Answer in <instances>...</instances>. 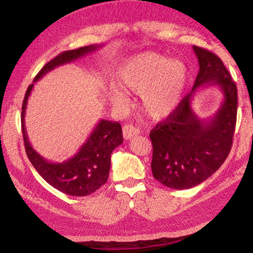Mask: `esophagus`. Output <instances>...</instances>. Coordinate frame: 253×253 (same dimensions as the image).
<instances>
[{"label": "esophagus", "mask_w": 253, "mask_h": 253, "mask_svg": "<svg viewBox=\"0 0 253 253\" xmlns=\"http://www.w3.org/2000/svg\"><path fill=\"white\" fill-rule=\"evenodd\" d=\"M139 132H140L139 129H137V128H135L132 125H126L123 128V135H124V138L126 140L131 139L132 137L139 135Z\"/></svg>", "instance_id": "1"}]
</instances>
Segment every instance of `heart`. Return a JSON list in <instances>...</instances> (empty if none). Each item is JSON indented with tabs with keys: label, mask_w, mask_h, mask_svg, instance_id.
<instances>
[{
	"label": "heart",
	"mask_w": 253,
	"mask_h": 253,
	"mask_svg": "<svg viewBox=\"0 0 253 253\" xmlns=\"http://www.w3.org/2000/svg\"><path fill=\"white\" fill-rule=\"evenodd\" d=\"M187 78V67L182 60L151 51L130 58L118 72L121 87L140 95L144 113L154 121H163L174 113L181 102ZM109 98L116 105L127 101L126 93L116 88L109 91Z\"/></svg>",
	"instance_id": "obj_1"
}]
</instances>
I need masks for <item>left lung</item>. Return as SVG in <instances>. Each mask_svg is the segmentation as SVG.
Returning a JSON list of instances; mask_svg holds the SVG:
<instances>
[{
	"instance_id": "left-lung-1",
	"label": "left lung",
	"mask_w": 253,
	"mask_h": 253,
	"mask_svg": "<svg viewBox=\"0 0 253 253\" xmlns=\"http://www.w3.org/2000/svg\"><path fill=\"white\" fill-rule=\"evenodd\" d=\"M193 50L200 66L193 88L149 134L154 177L174 190L199 185L220 169L231 151L237 123L238 91L229 71L216 54L196 45ZM209 85L219 86L224 100L212 118L201 120L191 101L201 87Z\"/></svg>"
}]
</instances>
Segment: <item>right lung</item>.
I'll use <instances>...</instances> for the list:
<instances>
[{
    "label": "right lung",
    "mask_w": 253,
    "mask_h": 253,
    "mask_svg": "<svg viewBox=\"0 0 253 253\" xmlns=\"http://www.w3.org/2000/svg\"><path fill=\"white\" fill-rule=\"evenodd\" d=\"M101 46L91 44L58 54L46 63L36 76L33 84L28 87L22 104L21 125H22L23 140L28 158L38 173L51 186L62 193L72 196H87L96 192L107 182L110 169V155L114 149L123 143L124 139L121 124L100 119L76 155L62 163H53L42 157L30 143L25 129V110L34 83L40 80L54 68L76 61L77 59L95 52Z\"/></svg>",
    "instance_id": "1"
}]
</instances>
